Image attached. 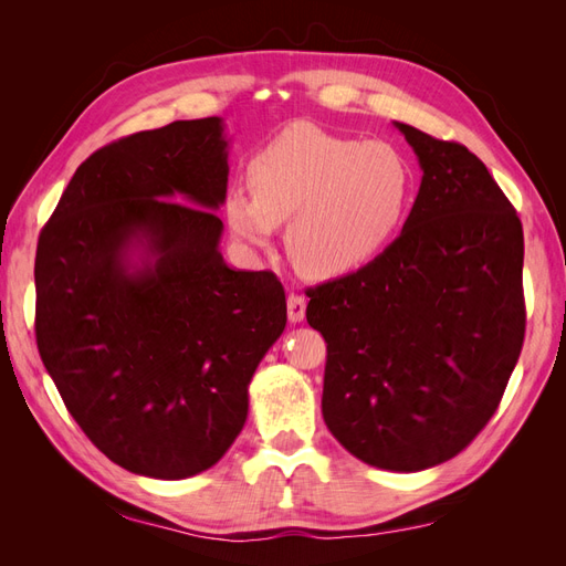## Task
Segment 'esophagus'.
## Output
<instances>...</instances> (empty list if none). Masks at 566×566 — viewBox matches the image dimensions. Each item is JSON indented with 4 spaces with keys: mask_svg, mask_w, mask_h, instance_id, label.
<instances>
[{
    "mask_svg": "<svg viewBox=\"0 0 566 566\" xmlns=\"http://www.w3.org/2000/svg\"><path fill=\"white\" fill-rule=\"evenodd\" d=\"M306 316V300L302 295H287V318L290 323H300Z\"/></svg>",
    "mask_w": 566,
    "mask_h": 566,
    "instance_id": "esophagus-1",
    "label": "esophagus"
}]
</instances>
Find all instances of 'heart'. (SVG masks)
<instances>
[{
  "label": "heart",
  "instance_id": "obj_1",
  "mask_svg": "<svg viewBox=\"0 0 566 566\" xmlns=\"http://www.w3.org/2000/svg\"><path fill=\"white\" fill-rule=\"evenodd\" d=\"M250 188H231L235 238L264 248L287 224L285 248L306 279H339L370 264L401 231L416 193L413 165L385 142L290 125L254 153Z\"/></svg>",
  "mask_w": 566,
  "mask_h": 566
}]
</instances>
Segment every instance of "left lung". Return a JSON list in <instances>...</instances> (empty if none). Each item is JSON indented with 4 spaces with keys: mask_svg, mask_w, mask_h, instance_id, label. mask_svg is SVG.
<instances>
[{
    "mask_svg": "<svg viewBox=\"0 0 566 566\" xmlns=\"http://www.w3.org/2000/svg\"><path fill=\"white\" fill-rule=\"evenodd\" d=\"M422 167L401 235L310 287L328 345L323 420L358 460L418 472L458 455L499 408L524 342V233L486 165L397 123Z\"/></svg>",
    "mask_w": 566,
    "mask_h": 566,
    "instance_id": "1",
    "label": "left lung"
}]
</instances>
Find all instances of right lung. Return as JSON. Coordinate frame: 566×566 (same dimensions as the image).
<instances>
[{
    "label": "right lung",
    "instance_id": "add662e5",
    "mask_svg": "<svg viewBox=\"0 0 566 566\" xmlns=\"http://www.w3.org/2000/svg\"><path fill=\"white\" fill-rule=\"evenodd\" d=\"M227 146L221 117H202L98 148L38 241L42 364L82 432L134 474L212 468L287 321L281 281L219 252Z\"/></svg>",
    "mask_w": 566,
    "mask_h": 566
}]
</instances>
